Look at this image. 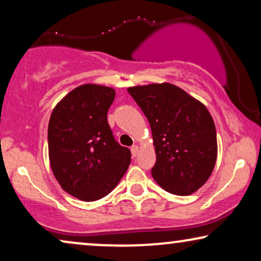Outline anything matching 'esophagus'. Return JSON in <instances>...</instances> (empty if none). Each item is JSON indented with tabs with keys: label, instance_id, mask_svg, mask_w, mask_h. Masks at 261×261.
I'll list each match as a JSON object with an SVG mask.
<instances>
[{
	"label": "esophagus",
	"instance_id": "esophagus-1",
	"mask_svg": "<svg viewBox=\"0 0 261 261\" xmlns=\"http://www.w3.org/2000/svg\"><path fill=\"white\" fill-rule=\"evenodd\" d=\"M130 152H132V155H133V156H137V155L139 154V146H137V145L132 146Z\"/></svg>",
	"mask_w": 261,
	"mask_h": 261
}]
</instances>
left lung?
Here are the masks:
<instances>
[{"label": "left lung", "mask_w": 261, "mask_h": 261, "mask_svg": "<svg viewBox=\"0 0 261 261\" xmlns=\"http://www.w3.org/2000/svg\"><path fill=\"white\" fill-rule=\"evenodd\" d=\"M127 91L151 124L154 180L173 195L197 191L212 174L217 156L215 123L208 109L170 83L139 85Z\"/></svg>", "instance_id": "1"}]
</instances>
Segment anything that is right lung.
<instances>
[{"label":"right lung","instance_id":"right-lung-1","mask_svg":"<svg viewBox=\"0 0 261 261\" xmlns=\"http://www.w3.org/2000/svg\"><path fill=\"white\" fill-rule=\"evenodd\" d=\"M113 88L84 84L55 107L48 122V156L63 190L85 202L105 197L130 164V151L114 138L107 113Z\"/></svg>","mask_w":261,"mask_h":261}]
</instances>
